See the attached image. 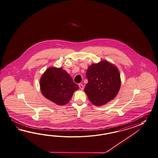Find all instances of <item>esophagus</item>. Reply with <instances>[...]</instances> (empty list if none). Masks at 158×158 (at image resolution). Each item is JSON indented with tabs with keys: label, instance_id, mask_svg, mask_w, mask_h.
I'll list each match as a JSON object with an SVG mask.
<instances>
[{
	"label": "esophagus",
	"instance_id": "34e87169",
	"mask_svg": "<svg viewBox=\"0 0 158 158\" xmlns=\"http://www.w3.org/2000/svg\"><path fill=\"white\" fill-rule=\"evenodd\" d=\"M79 87H80V88L81 89V90L84 89V86H83V85L81 84H79Z\"/></svg>",
	"mask_w": 158,
	"mask_h": 158
}]
</instances>
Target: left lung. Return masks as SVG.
<instances>
[{
  "mask_svg": "<svg viewBox=\"0 0 158 158\" xmlns=\"http://www.w3.org/2000/svg\"><path fill=\"white\" fill-rule=\"evenodd\" d=\"M86 77L88 83L85 92L90 101L96 106H101L114 99L121 86V77L117 68L102 61L89 66Z\"/></svg>",
  "mask_w": 158,
  "mask_h": 158,
  "instance_id": "1",
  "label": "left lung"
}]
</instances>
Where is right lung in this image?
Here are the masks:
<instances>
[{
    "label": "right lung",
    "instance_id": "add662e5",
    "mask_svg": "<svg viewBox=\"0 0 158 158\" xmlns=\"http://www.w3.org/2000/svg\"><path fill=\"white\" fill-rule=\"evenodd\" d=\"M40 89L45 98L59 105L69 101L78 86L65 70L61 68H49L40 80Z\"/></svg>",
    "mask_w": 158,
    "mask_h": 158
}]
</instances>
